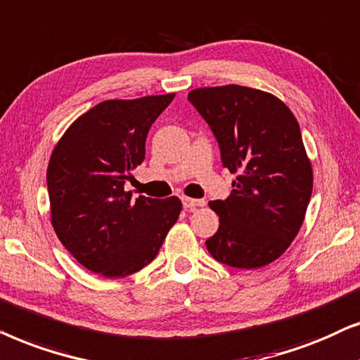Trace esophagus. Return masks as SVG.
I'll list each match as a JSON object with an SVG mask.
<instances>
[{"label": "esophagus", "instance_id": "obj_1", "mask_svg": "<svg viewBox=\"0 0 360 360\" xmlns=\"http://www.w3.org/2000/svg\"><path fill=\"white\" fill-rule=\"evenodd\" d=\"M183 205L186 210H193L195 207H199V205H204V200L193 199V198H183Z\"/></svg>", "mask_w": 360, "mask_h": 360}]
</instances>
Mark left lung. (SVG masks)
I'll return each instance as SVG.
<instances>
[{"label":"left lung","instance_id":"left-lung-1","mask_svg":"<svg viewBox=\"0 0 360 360\" xmlns=\"http://www.w3.org/2000/svg\"><path fill=\"white\" fill-rule=\"evenodd\" d=\"M189 102L212 128L224 167L237 174L225 200H210L219 230L205 247L220 263L253 270L280 258L298 236L313 191L300 124L273 94L200 87Z\"/></svg>","mask_w":360,"mask_h":360}]
</instances>
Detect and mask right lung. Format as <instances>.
Here are the masks:
<instances>
[{"mask_svg": "<svg viewBox=\"0 0 360 360\" xmlns=\"http://www.w3.org/2000/svg\"><path fill=\"white\" fill-rule=\"evenodd\" d=\"M174 94L105 100L67 128L47 166L51 224L67 250L105 278L131 275L155 260L179 217L181 199L124 191L145 161L151 124Z\"/></svg>", "mask_w": 360, "mask_h": 360, "instance_id": "1", "label": "right lung"}]
</instances>
